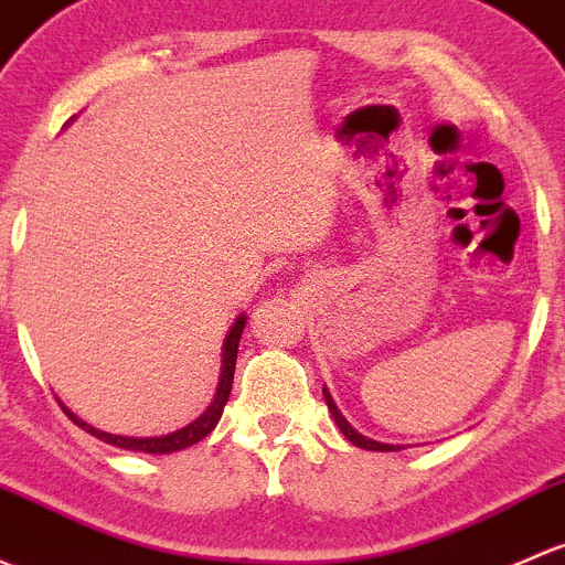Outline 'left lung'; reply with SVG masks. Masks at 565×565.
<instances>
[{
    "mask_svg": "<svg viewBox=\"0 0 565 565\" xmlns=\"http://www.w3.org/2000/svg\"><path fill=\"white\" fill-rule=\"evenodd\" d=\"M323 399H326V405H329L331 418L337 422L340 433L345 435V438L351 440L353 446H359V449H367V451H399V449H403V446H397V444H381V440H372V438H367V435L359 433V429H353L351 422H348V418L340 413V408H337V403L331 399L329 388H326V386H323Z\"/></svg>",
    "mask_w": 565,
    "mask_h": 565,
    "instance_id": "obj_1",
    "label": "left lung"
}]
</instances>
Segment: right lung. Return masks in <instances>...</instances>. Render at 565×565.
<instances>
[{"label":"right lung","mask_w":565,"mask_h":565,"mask_svg":"<svg viewBox=\"0 0 565 565\" xmlns=\"http://www.w3.org/2000/svg\"><path fill=\"white\" fill-rule=\"evenodd\" d=\"M75 119V116H73ZM70 119V121H73ZM244 326H247V316L236 318L234 326L228 329V334H225V342H223V364H220V383H217V392H214V399L209 403V408L201 413V416L195 418V422H190L188 427L177 429V433H168V435H154V438H130V435H110V433H103V429L92 427V424H86L84 418L75 416L73 411L65 408V413L70 418H73L75 424H78L81 429H86L89 435H95L97 440H103V444H110L116 446V449H127V451H141V455H173V451H182L188 449V446L198 444V440L206 438L209 433H212L214 427H217L220 416H223V408L225 403H228L231 397V386H234V370H236V353H239V340H242V331Z\"/></svg>","instance_id":"obj_1"}]
</instances>
